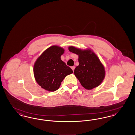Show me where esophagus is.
Returning <instances> with one entry per match:
<instances>
[{
    "mask_svg": "<svg viewBox=\"0 0 135 135\" xmlns=\"http://www.w3.org/2000/svg\"><path fill=\"white\" fill-rule=\"evenodd\" d=\"M75 66H72V67H71V69L73 70V71H74V69H75Z\"/></svg>",
    "mask_w": 135,
    "mask_h": 135,
    "instance_id": "obj_1",
    "label": "esophagus"
}]
</instances>
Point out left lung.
I'll list each match as a JSON object with an SVG mask.
<instances>
[{
	"mask_svg": "<svg viewBox=\"0 0 135 135\" xmlns=\"http://www.w3.org/2000/svg\"><path fill=\"white\" fill-rule=\"evenodd\" d=\"M69 50L79 55V65L75 69L74 74L81 85L87 90L99 86L105 77V71L98 56L90 50H82L73 46H70Z\"/></svg>",
	"mask_w": 135,
	"mask_h": 135,
	"instance_id": "left-lung-1",
	"label": "left lung"
}]
</instances>
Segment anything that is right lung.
Returning a JSON list of instances; mask_svg holds the SVG:
<instances>
[{
    "label": "right lung",
    "mask_w": 135,
    "mask_h": 135,
    "mask_svg": "<svg viewBox=\"0 0 135 135\" xmlns=\"http://www.w3.org/2000/svg\"><path fill=\"white\" fill-rule=\"evenodd\" d=\"M64 51L61 47L52 46L45 51L35 62V78L42 88L50 91H55L66 76L73 73L61 59Z\"/></svg>",
    "instance_id": "add662e5"
}]
</instances>
